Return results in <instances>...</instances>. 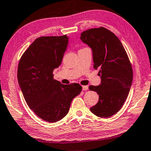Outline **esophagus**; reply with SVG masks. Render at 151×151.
<instances>
[{"label":"esophagus","instance_id":"1","mask_svg":"<svg viewBox=\"0 0 151 151\" xmlns=\"http://www.w3.org/2000/svg\"><path fill=\"white\" fill-rule=\"evenodd\" d=\"M82 89H83V91H86V90L88 89V86H82Z\"/></svg>","mask_w":151,"mask_h":151}]
</instances>
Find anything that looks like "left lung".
I'll return each mask as SVG.
<instances>
[{"mask_svg":"<svg viewBox=\"0 0 151 151\" xmlns=\"http://www.w3.org/2000/svg\"><path fill=\"white\" fill-rule=\"evenodd\" d=\"M80 38L92 49L93 68L101 77V84L89 86L99 95L91 111L98 117H110L121 109L129 94L133 79L129 57L119 39L106 28L85 30Z\"/></svg>","mask_w":151,"mask_h":151,"instance_id":"obj_1","label":"left lung"}]
</instances>
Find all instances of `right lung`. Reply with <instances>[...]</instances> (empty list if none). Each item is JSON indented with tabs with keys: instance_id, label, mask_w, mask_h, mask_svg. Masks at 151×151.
Listing matches in <instances>:
<instances>
[{
	"instance_id": "1",
	"label": "right lung",
	"mask_w": 151,
	"mask_h": 151,
	"mask_svg": "<svg viewBox=\"0 0 151 151\" xmlns=\"http://www.w3.org/2000/svg\"><path fill=\"white\" fill-rule=\"evenodd\" d=\"M68 43L66 35L38 37L21 57L17 79L30 109L49 123L63 118L72 100L81 92L79 83L62 84L53 71L61 64Z\"/></svg>"
}]
</instances>
